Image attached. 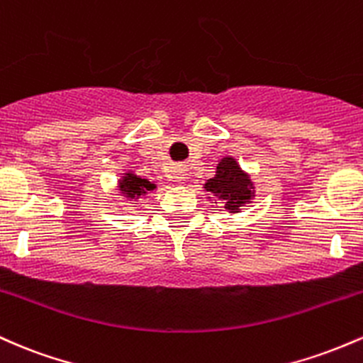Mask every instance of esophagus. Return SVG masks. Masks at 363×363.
<instances>
[{
  "label": "esophagus",
  "instance_id": "34e87169",
  "mask_svg": "<svg viewBox=\"0 0 363 363\" xmlns=\"http://www.w3.org/2000/svg\"><path fill=\"white\" fill-rule=\"evenodd\" d=\"M174 182H183V180H185V171H183V169H177V171H174Z\"/></svg>",
  "mask_w": 363,
  "mask_h": 363
}]
</instances>
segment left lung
Wrapping results in <instances>:
<instances>
[{"label":"left lung","mask_w":363,"mask_h":363,"mask_svg":"<svg viewBox=\"0 0 363 363\" xmlns=\"http://www.w3.org/2000/svg\"><path fill=\"white\" fill-rule=\"evenodd\" d=\"M250 180L240 166L236 164L233 157L221 160L216 171V177L207 180L206 190L216 197L226 201L225 207L230 213H238L240 207L252 199Z\"/></svg>","instance_id":"left-lung-1"}]
</instances>
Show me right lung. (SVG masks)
<instances>
[{
    "instance_id": "1",
    "label": "right lung",
    "mask_w": 363,
    "mask_h": 363,
    "mask_svg": "<svg viewBox=\"0 0 363 363\" xmlns=\"http://www.w3.org/2000/svg\"><path fill=\"white\" fill-rule=\"evenodd\" d=\"M152 189V183L144 180V178H138L132 173H127V177H123V182H121V192L127 195V197H138V195L145 194L147 190Z\"/></svg>"
}]
</instances>
